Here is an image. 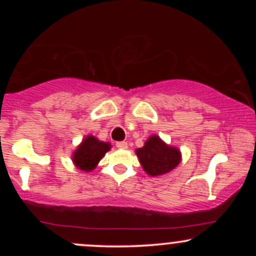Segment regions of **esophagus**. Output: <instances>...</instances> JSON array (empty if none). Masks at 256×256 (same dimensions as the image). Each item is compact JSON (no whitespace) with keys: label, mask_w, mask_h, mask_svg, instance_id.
I'll use <instances>...</instances> for the list:
<instances>
[{"label":"esophagus","mask_w":256,"mask_h":256,"mask_svg":"<svg viewBox=\"0 0 256 256\" xmlns=\"http://www.w3.org/2000/svg\"><path fill=\"white\" fill-rule=\"evenodd\" d=\"M116 146L119 149H128V143L126 142H116Z\"/></svg>","instance_id":"esophagus-1"}]
</instances>
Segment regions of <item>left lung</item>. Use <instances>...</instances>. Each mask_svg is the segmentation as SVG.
I'll list each match as a JSON object with an SVG mask.
<instances>
[{
  "instance_id": "obj_1",
  "label": "left lung",
  "mask_w": 256,
  "mask_h": 256,
  "mask_svg": "<svg viewBox=\"0 0 256 256\" xmlns=\"http://www.w3.org/2000/svg\"><path fill=\"white\" fill-rule=\"evenodd\" d=\"M136 155L150 177L171 172L182 161V152L177 146L167 144L158 134H152L142 148L136 149Z\"/></svg>"
}]
</instances>
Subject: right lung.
Wrapping results in <instances>:
<instances>
[{
    "mask_svg": "<svg viewBox=\"0 0 256 256\" xmlns=\"http://www.w3.org/2000/svg\"><path fill=\"white\" fill-rule=\"evenodd\" d=\"M110 142H104L92 134H88L73 152V165L84 172H91L96 168L100 160L104 156L106 152L110 150Z\"/></svg>",
    "mask_w": 256,
    "mask_h": 256,
    "instance_id": "1",
    "label": "right lung"
}]
</instances>
